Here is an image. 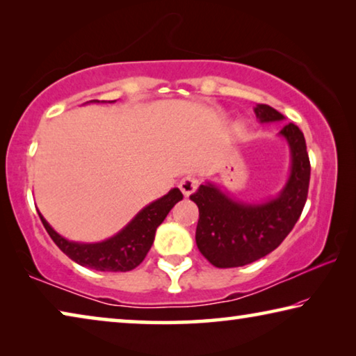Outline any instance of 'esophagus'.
<instances>
[{
	"label": "esophagus",
	"mask_w": 356,
	"mask_h": 356,
	"mask_svg": "<svg viewBox=\"0 0 356 356\" xmlns=\"http://www.w3.org/2000/svg\"><path fill=\"white\" fill-rule=\"evenodd\" d=\"M197 185H200V180H197L196 177H193V176H186V177L180 180L179 188L185 196H190L191 193L197 188Z\"/></svg>",
	"instance_id": "34e87169"
}]
</instances>
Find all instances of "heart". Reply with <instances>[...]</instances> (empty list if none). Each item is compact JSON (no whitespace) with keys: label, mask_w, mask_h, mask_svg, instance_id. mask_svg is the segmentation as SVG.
<instances>
[{"label":"heart","mask_w":356,"mask_h":356,"mask_svg":"<svg viewBox=\"0 0 356 356\" xmlns=\"http://www.w3.org/2000/svg\"><path fill=\"white\" fill-rule=\"evenodd\" d=\"M237 130H240V125H237Z\"/></svg>","instance_id":"heart-1"}]
</instances>
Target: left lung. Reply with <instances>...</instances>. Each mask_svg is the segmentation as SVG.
Segmentation results:
<instances>
[{"instance_id": "left-lung-1", "label": "left lung", "mask_w": 356, "mask_h": 356, "mask_svg": "<svg viewBox=\"0 0 356 356\" xmlns=\"http://www.w3.org/2000/svg\"><path fill=\"white\" fill-rule=\"evenodd\" d=\"M254 113L261 124L284 119L268 105H257ZM280 136L291 149V174L278 196L257 204L242 202L212 182L200 185L190 196L200 209L196 245L215 267H242L267 256L289 236L303 212L311 176L305 136L292 122L281 129Z\"/></svg>"}]
</instances>
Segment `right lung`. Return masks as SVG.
Masks as SVG:
<instances>
[{"mask_svg":"<svg viewBox=\"0 0 356 356\" xmlns=\"http://www.w3.org/2000/svg\"><path fill=\"white\" fill-rule=\"evenodd\" d=\"M182 197L184 195L179 188H172L163 197L150 202L149 206L140 210L135 218L124 229H120L116 236L97 243L70 242V240L59 236L55 229L48 225L40 212L39 216L48 236L72 261L83 265V267L97 270V272H130L144 261L154 243L156 227L163 222L170 210L179 201H182Z\"/></svg>","mask_w":356,"mask_h":356,"instance_id":"obj_1","label":"right lung"}]
</instances>
